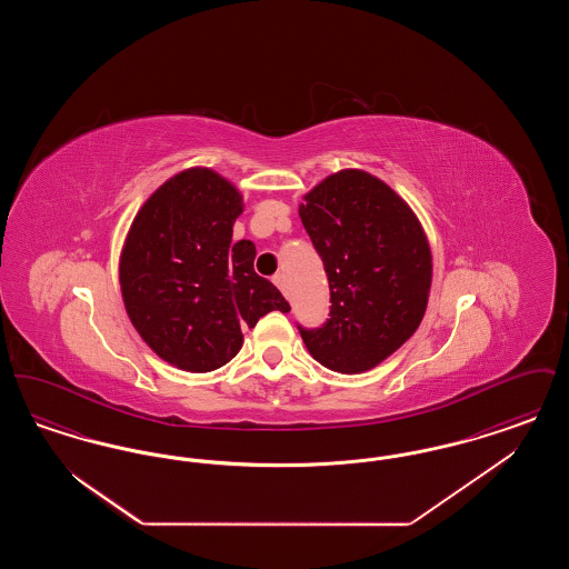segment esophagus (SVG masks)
<instances>
[{"mask_svg":"<svg viewBox=\"0 0 569 569\" xmlns=\"http://www.w3.org/2000/svg\"><path fill=\"white\" fill-rule=\"evenodd\" d=\"M272 283H274L281 292H286V288H288V279H286V274H283V272H277V274L272 277Z\"/></svg>","mask_w":569,"mask_h":569,"instance_id":"34e87169","label":"esophagus"}]
</instances>
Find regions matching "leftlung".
<instances>
[{
	"instance_id": "obj_1",
	"label": "left lung",
	"mask_w": 569,
	"mask_h": 569,
	"mask_svg": "<svg viewBox=\"0 0 569 569\" xmlns=\"http://www.w3.org/2000/svg\"><path fill=\"white\" fill-rule=\"evenodd\" d=\"M302 226L325 262L330 318L302 328L330 371L362 373L416 332L431 290V249L406 200L365 170H341L305 196Z\"/></svg>"
}]
</instances>
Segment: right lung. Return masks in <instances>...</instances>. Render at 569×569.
<instances>
[{
	"label": "right lung",
	"mask_w": 569,
	"mask_h": 569,
	"mask_svg": "<svg viewBox=\"0 0 569 569\" xmlns=\"http://www.w3.org/2000/svg\"><path fill=\"white\" fill-rule=\"evenodd\" d=\"M241 213L232 183L190 168L142 204L128 232L119 262L126 311L144 343L183 371H216L241 350V328L290 311L253 271V243H232Z\"/></svg>",
	"instance_id": "obj_1"
}]
</instances>
